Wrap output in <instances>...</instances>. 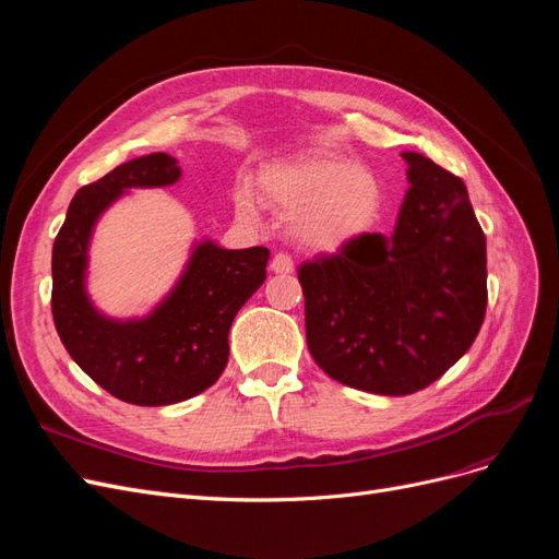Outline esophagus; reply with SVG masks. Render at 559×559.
<instances>
[{
  "label": "esophagus",
  "instance_id": "34e87169",
  "mask_svg": "<svg viewBox=\"0 0 559 559\" xmlns=\"http://www.w3.org/2000/svg\"><path fill=\"white\" fill-rule=\"evenodd\" d=\"M270 270H273V273H277V275L294 273V261H292L289 253H275L273 261H270Z\"/></svg>",
  "mask_w": 559,
  "mask_h": 559
}]
</instances>
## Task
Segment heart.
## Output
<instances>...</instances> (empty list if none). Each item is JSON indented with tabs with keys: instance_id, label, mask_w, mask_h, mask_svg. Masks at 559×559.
<instances>
[{
	"instance_id": "1",
	"label": "heart",
	"mask_w": 559,
	"mask_h": 559,
	"mask_svg": "<svg viewBox=\"0 0 559 559\" xmlns=\"http://www.w3.org/2000/svg\"><path fill=\"white\" fill-rule=\"evenodd\" d=\"M259 193L280 216L289 218L294 242L314 253H335L357 242L380 222L386 202L382 179L357 160L337 154H310L265 165ZM235 210L247 222L261 216L249 189L235 193Z\"/></svg>"
}]
</instances>
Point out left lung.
<instances>
[{
    "instance_id": "left-lung-1",
    "label": "left lung",
    "mask_w": 559,
    "mask_h": 559,
    "mask_svg": "<svg viewBox=\"0 0 559 559\" xmlns=\"http://www.w3.org/2000/svg\"><path fill=\"white\" fill-rule=\"evenodd\" d=\"M401 156L411 189L394 233H368L298 270L317 366L382 396L441 378L476 341L487 308L485 235L464 181L415 151Z\"/></svg>"
}]
</instances>
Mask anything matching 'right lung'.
I'll return each mask as SVG.
<instances>
[{
    "label": "right lung",
    "mask_w": 559,
    "mask_h": 559,
    "mask_svg": "<svg viewBox=\"0 0 559 559\" xmlns=\"http://www.w3.org/2000/svg\"><path fill=\"white\" fill-rule=\"evenodd\" d=\"M181 177L177 158L148 154L76 191L53 242V321L79 368L116 399L170 405L212 386L228 364L235 314L265 282V247L224 249L193 242L179 280L144 317L114 319L88 294L95 226L132 189H160Z\"/></svg>",
    "instance_id": "1"
}]
</instances>
